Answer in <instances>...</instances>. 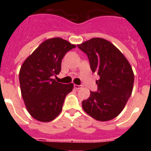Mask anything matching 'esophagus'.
<instances>
[{"mask_svg": "<svg viewBox=\"0 0 151 151\" xmlns=\"http://www.w3.org/2000/svg\"><path fill=\"white\" fill-rule=\"evenodd\" d=\"M74 88H75V89H77V90H78V89H80V88H81L82 87H83V86H82V85H74Z\"/></svg>", "mask_w": 151, "mask_h": 151, "instance_id": "1", "label": "esophagus"}]
</instances>
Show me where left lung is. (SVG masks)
Masks as SVG:
<instances>
[{"label":"left lung","mask_w":151,"mask_h":151,"mask_svg":"<svg viewBox=\"0 0 151 151\" xmlns=\"http://www.w3.org/2000/svg\"><path fill=\"white\" fill-rule=\"evenodd\" d=\"M77 46L88 55L93 72L99 76L96 82L98 92L91 91L89 98L83 101V109L97 121H110L122 112L132 95V66L113 44L102 38H93Z\"/></svg>","instance_id":"left-lung-1"}]
</instances>
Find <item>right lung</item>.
Instances as JSON below:
<instances>
[{"label":"right lung","mask_w":151,"mask_h":151,"mask_svg":"<svg viewBox=\"0 0 151 151\" xmlns=\"http://www.w3.org/2000/svg\"><path fill=\"white\" fill-rule=\"evenodd\" d=\"M75 47L61 38L48 39L21 66V94L29 114L37 121L47 123L58 116L66 95L74 88L73 83L62 84L52 77L60 73L62 59Z\"/></svg>","instance_id":"right-lung-1"}]
</instances>
